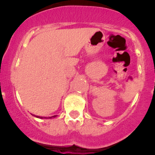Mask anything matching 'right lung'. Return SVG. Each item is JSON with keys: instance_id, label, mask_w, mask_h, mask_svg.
I'll return each mask as SVG.
<instances>
[{"instance_id": "add662e5", "label": "right lung", "mask_w": 155, "mask_h": 155, "mask_svg": "<svg viewBox=\"0 0 155 155\" xmlns=\"http://www.w3.org/2000/svg\"><path fill=\"white\" fill-rule=\"evenodd\" d=\"M57 116V115H53V116H51V117H48V118H55V117ZM37 117V118H43V117H40V116H36Z\"/></svg>"}]
</instances>
